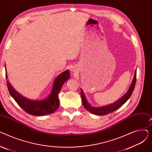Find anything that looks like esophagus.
Here are the masks:
<instances>
[{"label":"esophagus","instance_id":"1","mask_svg":"<svg viewBox=\"0 0 152 152\" xmlns=\"http://www.w3.org/2000/svg\"><path fill=\"white\" fill-rule=\"evenodd\" d=\"M76 71V69H75V68H74V69H73V72H75V71Z\"/></svg>","mask_w":152,"mask_h":152}]
</instances>
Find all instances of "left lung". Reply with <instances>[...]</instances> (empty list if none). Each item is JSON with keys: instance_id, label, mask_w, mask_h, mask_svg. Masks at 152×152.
Masks as SVG:
<instances>
[{"instance_id": "1", "label": "left lung", "mask_w": 152, "mask_h": 152, "mask_svg": "<svg viewBox=\"0 0 152 152\" xmlns=\"http://www.w3.org/2000/svg\"><path fill=\"white\" fill-rule=\"evenodd\" d=\"M136 73L137 72H136V70H135L132 81L129 86V89L127 90V92L121 98L118 99L117 101L115 102L114 103H111V104H109L107 105L99 107H95L91 106L88 103V102L87 101L86 96L84 95V93L83 92V90L81 89V99H82V102H83V106L87 111H89L90 113L94 115H105L110 113H112L113 111L116 110L119 108H120L123 104H124V103L127 102V100H128L131 96L133 91L134 89L135 82H136Z\"/></svg>"}]
</instances>
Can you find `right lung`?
Masks as SVG:
<instances>
[{
    "label": "right lung",
    "instance_id": "add662e5",
    "mask_svg": "<svg viewBox=\"0 0 152 152\" xmlns=\"http://www.w3.org/2000/svg\"><path fill=\"white\" fill-rule=\"evenodd\" d=\"M5 71V77L7 79L8 76L7 75L6 67ZM69 70H66L55 77L50 94L47 98L41 100H31L23 96L14 89L9 80L7 81V87L11 96L26 112L34 116H45L54 113L58 108L60 102L58 94L63 84L69 79Z\"/></svg>",
    "mask_w": 152,
    "mask_h": 152
}]
</instances>
